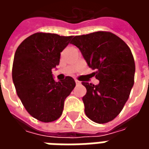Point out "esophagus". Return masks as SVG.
Wrapping results in <instances>:
<instances>
[{"mask_svg": "<svg viewBox=\"0 0 149 149\" xmlns=\"http://www.w3.org/2000/svg\"><path fill=\"white\" fill-rule=\"evenodd\" d=\"M75 82H76V84H81V81H77V80H75Z\"/></svg>", "mask_w": 149, "mask_h": 149, "instance_id": "esophagus-1", "label": "esophagus"}]
</instances>
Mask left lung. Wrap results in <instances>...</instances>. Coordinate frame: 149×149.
Here are the masks:
<instances>
[{"instance_id":"1","label":"left lung","mask_w":149,"mask_h":149,"mask_svg":"<svg viewBox=\"0 0 149 149\" xmlns=\"http://www.w3.org/2000/svg\"><path fill=\"white\" fill-rule=\"evenodd\" d=\"M71 44L80 49L88 65L97 71V85L82 82V100L88 118L98 124L111 121L128 100L134 84L135 62L127 44L109 32L76 36Z\"/></svg>"}]
</instances>
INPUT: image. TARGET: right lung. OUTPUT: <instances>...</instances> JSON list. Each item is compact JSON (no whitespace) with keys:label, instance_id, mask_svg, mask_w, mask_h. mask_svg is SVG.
Listing matches in <instances>:
<instances>
[{"label":"right lung","instance_id":"right-lung-1","mask_svg":"<svg viewBox=\"0 0 149 149\" xmlns=\"http://www.w3.org/2000/svg\"><path fill=\"white\" fill-rule=\"evenodd\" d=\"M72 38L37 33L23 40L15 52L13 81L17 93L27 112L40 121L57 120L76 86L71 77L56 82L52 74Z\"/></svg>","mask_w":149,"mask_h":149}]
</instances>
